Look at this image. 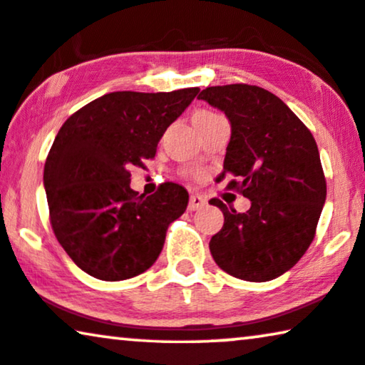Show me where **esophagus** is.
Masks as SVG:
<instances>
[{"label": "esophagus", "instance_id": "1", "mask_svg": "<svg viewBox=\"0 0 365 365\" xmlns=\"http://www.w3.org/2000/svg\"><path fill=\"white\" fill-rule=\"evenodd\" d=\"M205 200L200 197V195H192V197H190V202H188V210L190 212H195V210H200V208H203L205 207Z\"/></svg>", "mask_w": 365, "mask_h": 365}]
</instances>
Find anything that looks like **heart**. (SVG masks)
Returning <instances> with one entry per match:
<instances>
[{
    "label": "heart",
    "mask_w": 365,
    "mask_h": 365,
    "mask_svg": "<svg viewBox=\"0 0 365 365\" xmlns=\"http://www.w3.org/2000/svg\"><path fill=\"white\" fill-rule=\"evenodd\" d=\"M200 114H205V115H215V114H212V112H200Z\"/></svg>",
    "instance_id": "obj_1"
}]
</instances>
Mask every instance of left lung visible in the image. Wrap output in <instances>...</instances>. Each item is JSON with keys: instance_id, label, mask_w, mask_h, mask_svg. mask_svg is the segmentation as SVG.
Returning a JSON list of instances; mask_svg holds the SVG:
<instances>
[{"instance_id": "8db88e82", "label": "left lung", "mask_w": 365, "mask_h": 365, "mask_svg": "<svg viewBox=\"0 0 365 365\" xmlns=\"http://www.w3.org/2000/svg\"><path fill=\"white\" fill-rule=\"evenodd\" d=\"M198 99L227 115L232 137L222 177L251 202L238 213L222 200L210 203L225 223L210 251L225 273L264 283L289 271L314 240L326 202V178L309 129L279 97L258 86L207 87Z\"/></svg>"}]
</instances>
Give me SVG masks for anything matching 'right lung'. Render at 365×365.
Here are the masks:
<instances>
[{"instance_id":"add662e5","label":"right lung","mask_w":365,"mask_h":365,"mask_svg":"<svg viewBox=\"0 0 365 365\" xmlns=\"http://www.w3.org/2000/svg\"><path fill=\"white\" fill-rule=\"evenodd\" d=\"M198 87L172 92H110L69 117L44 165L54 235L84 273L122 281L155 263L167 228L182 217L188 192L162 183L150 197L130 188V168L153 158L167 127Z\"/></svg>"}]
</instances>
